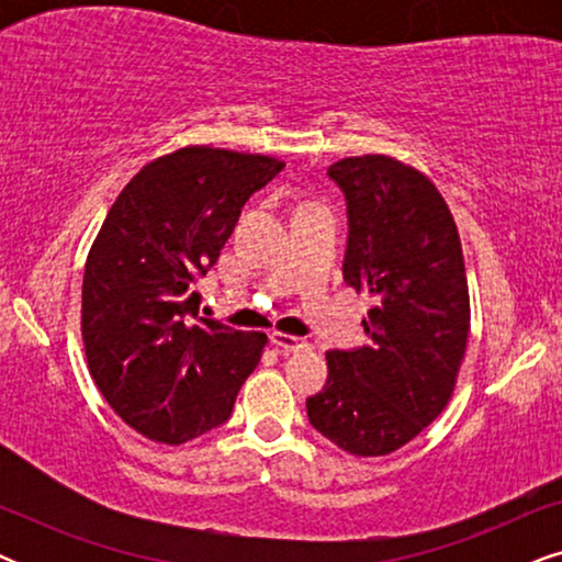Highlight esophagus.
Listing matches in <instances>:
<instances>
[{"label": "esophagus", "mask_w": 562, "mask_h": 562, "mask_svg": "<svg viewBox=\"0 0 562 562\" xmlns=\"http://www.w3.org/2000/svg\"><path fill=\"white\" fill-rule=\"evenodd\" d=\"M271 342L279 350H283V352H302V350L310 348V345H306V340H302V337L279 333V329H276V333H271Z\"/></svg>", "instance_id": "1"}]
</instances>
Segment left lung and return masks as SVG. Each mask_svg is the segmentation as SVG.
<instances>
[{"instance_id": "left-lung-1", "label": "left lung", "mask_w": 562, "mask_h": 562, "mask_svg": "<svg viewBox=\"0 0 562 562\" xmlns=\"http://www.w3.org/2000/svg\"><path fill=\"white\" fill-rule=\"evenodd\" d=\"M348 202L345 283L373 296L368 345L327 352L312 427L358 458L389 456L437 419L456 391L471 329L460 235L432 181L391 156L327 168Z\"/></svg>"}]
</instances>
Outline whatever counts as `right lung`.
<instances>
[{
    "mask_svg": "<svg viewBox=\"0 0 562 562\" xmlns=\"http://www.w3.org/2000/svg\"><path fill=\"white\" fill-rule=\"evenodd\" d=\"M279 158L187 145L145 164L91 243L81 289L89 373L117 417L153 442L220 427L256 371L266 333L196 319V273L217 263L243 204Z\"/></svg>",
    "mask_w": 562,
    "mask_h": 562,
    "instance_id": "obj_1",
    "label": "right lung"
}]
</instances>
